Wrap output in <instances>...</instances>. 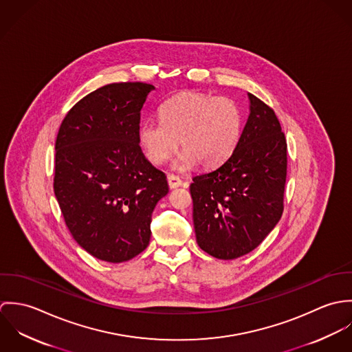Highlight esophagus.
Masks as SVG:
<instances>
[{"instance_id":"obj_1","label":"esophagus","mask_w":352,"mask_h":352,"mask_svg":"<svg viewBox=\"0 0 352 352\" xmlns=\"http://www.w3.org/2000/svg\"><path fill=\"white\" fill-rule=\"evenodd\" d=\"M168 184H169V188H177V187H182L183 186V182L179 176L176 175H169L168 176Z\"/></svg>"}]
</instances>
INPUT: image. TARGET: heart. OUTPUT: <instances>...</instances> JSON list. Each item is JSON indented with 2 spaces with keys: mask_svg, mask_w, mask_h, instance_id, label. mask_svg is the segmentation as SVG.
<instances>
[{
  "mask_svg": "<svg viewBox=\"0 0 352 352\" xmlns=\"http://www.w3.org/2000/svg\"><path fill=\"white\" fill-rule=\"evenodd\" d=\"M158 115L160 122H145L138 131V142L154 165L166 162L179 145L176 169L197 164L217 168L236 151L243 134V111L229 98L183 92L165 101Z\"/></svg>",
  "mask_w": 352,
  "mask_h": 352,
  "instance_id": "1",
  "label": "heart"
}]
</instances>
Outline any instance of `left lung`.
I'll use <instances>...</instances> for the list:
<instances>
[{"mask_svg": "<svg viewBox=\"0 0 352 352\" xmlns=\"http://www.w3.org/2000/svg\"><path fill=\"white\" fill-rule=\"evenodd\" d=\"M248 98L251 112L236 151L190 186L197 243L222 260L258 247L283 212L286 138L274 109L252 94Z\"/></svg>", "mask_w": 352, "mask_h": 352, "instance_id": "left-lung-1", "label": "left lung"}]
</instances>
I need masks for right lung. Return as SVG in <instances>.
I'll list each match as a JSON object with an SVG mask.
<instances>
[{
  "label": "right lung",
  "instance_id": "1",
  "mask_svg": "<svg viewBox=\"0 0 352 352\" xmlns=\"http://www.w3.org/2000/svg\"><path fill=\"white\" fill-rule=\"evenodd\" d=\"M145 82L104 85L78 101L55 141L54 192L77 244L99 260L127 261L151 241V212L169 188L138 142Z\"/></svg>",
  "mask_w": 352,
  "mask_h": 352
}]
</instances>
